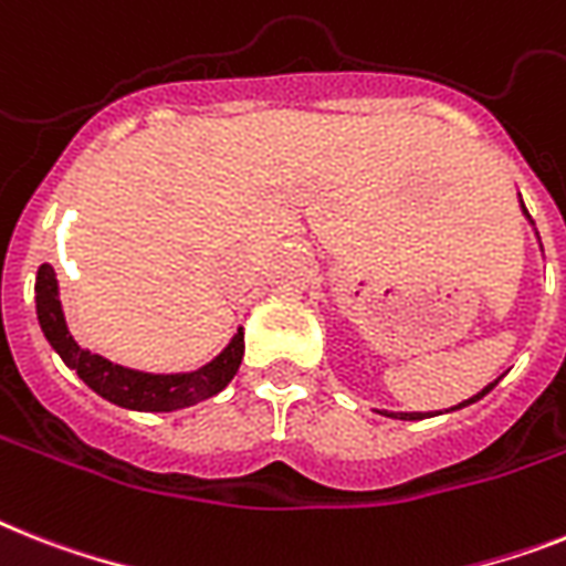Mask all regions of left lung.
I'll use <instances>...</instances> for the list:
<instances>
[{"mask_svg":"<svg viewBox=\"0 0 566 566\" xmlns=\"http://www.w3.org/2000/svg\"><path fill=\"white\" fill-rule=\"evenodd\" d=\"M521 206H523V200H521ZM523 211H526V206H523ZM526 218H530V211H526ZM494 387H497V380H494V384H489V387L482 389L480 395H474V398H468V401L459 403V407H468V403L480 401L482 395H489L491 389H494ZM459 407H453V410H459ZM384 416H389V418H401V421H418V418H424L427 412H384Z\"/></svg>","mask_w":566,"mask_h":566,"instance_id":"obj_1","label":"left lung"}]
</instances>
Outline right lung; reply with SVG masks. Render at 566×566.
Instances as JSON below:
<instances>
[{"label": "right lung", "instance_id": "1", "mask_svg": "<svg viewBox=\"0 0 566 566\" xmlns=\"http://www.w3.org/2000/svg\"><path fill=\"white\" fill-rule=\"evenodd\" d=\"M34 293L40 328H43L45 339L60 355V360L66 363L69 369H75L77 378L84 380L92 392H98L101 398L118 403L124 410L171 412L200 403L227 387L229 380L235 378L238 366H241L243 328H238L232 343L214 360L206 363L203 369L186 371V375H150V371L127 369V366H118L107 357L92 355L90 348H81L75 337L69 334L52 264H43L36 270Z\"/></svg>", "mask_w": 566, "mask_h": 566}]
</instances>
